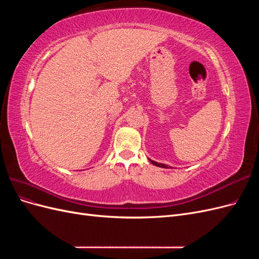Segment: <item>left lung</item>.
<instances>
[{"mask_svg": "<svg viewBox=\"0 0 259 259\" xmlns=\"http://www.w3.org/2000/svg\"><path fill=\"white\" fill-rule=\"evenodd\" d=\"M149 161H150L153 165H155V166H159V167H163V168H171L170 166H168V165H166V164H162V163H158V162H155V161H152V160H150L149 159Z\"/></svg>", "mask_w": 259, "mask_h": 259, "instance_id": "8db88e82", "label": "left lung"}]
</instances>
